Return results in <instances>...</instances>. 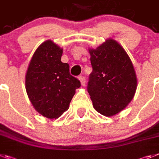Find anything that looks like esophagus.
<instances>
[{"instance_id":"1","label":"esophagus","mask_w":159,"mask_h":159,"mask_svg":"<svg viewBox=\"0 0 159 159\" xmlns=\"http://www.w3.org/2000/svg\"><path fill=\"white\" fill-rule=\"evenodd\" d=\"M79 80H80L81 85L84 86L85 84H86V79H85V77L84 75H80V76H79Z\"/></svg>"}]
</instances>
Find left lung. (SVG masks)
Instances as JSON below:
<instances>
[{
	"instance_id": "8db88e82",
	"label": "left lung",
	"mask_w": 159,
	"mask_h": 159,
	"mask_svg": "<svg viewBox=\"0 0 159 159\" xmlns=\"http://www.w3.org/2000/svg\"><path fill=\"white\" fill-rule=\"evenodd\" d=\"M89 53L93 71L87 90L97 112L113 116L134 98L137 89L134 66L124 49L112 39Z\"/></svg>"
}]
</instances>
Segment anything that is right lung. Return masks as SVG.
Instances as JSON below:
<instances>
[{"mask_svg": "<svg viewBox=\"0 0 159 159\" xmlns=\"http://www.w3.org/2000/svg\"><path fill=\"white\" fill-rule=\"evenodd\" d=\"M63 49L48 40L38 47L30 60L25 89L30 102L47 118H58L69 108L80 81L70 74L69 64L61 62Z\"/></svg>", "mask_w": 159, "mask_h": 159, "instance_id": "obj_1", "label": "right lung"}]
</instances>
